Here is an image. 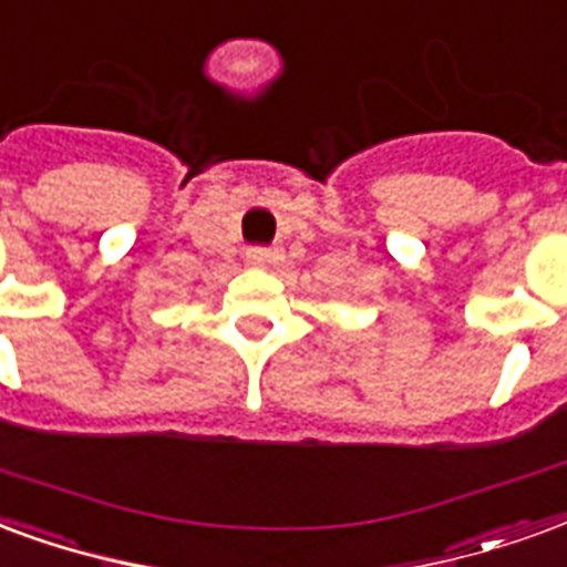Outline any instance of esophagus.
Returning a JSON list of instances; mask_svg holds the SVG:
<instances>
[{"label":"esophagus","instance_id":"1","mask_svg":"<svg viewBox=\"0 0 567 567\" xmlns=\"http://www.w3.org/2000/svg\"><path fill=\"white\" fill-rule=\"evenodd\" d=\"M280 259L278 250H271V247H250L247 250V262L250 266H259V268H266V266H275Z\"/></svg>","mask_w":567,"mask_h":567}]
</instances>
